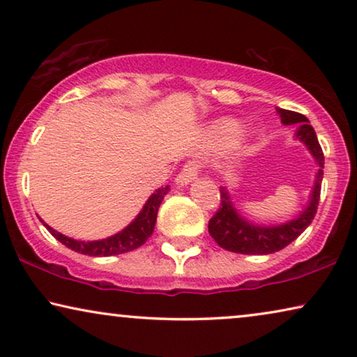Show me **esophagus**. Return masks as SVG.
Returning <instances> with one entry per match:
<instances>
[{
  "instance_id": "esophagus-1",
  "label": "esophagus",
  "mask_w": 357,
  "mask_h": 357,
  "mask_svg": "<svg viewBox=\"0 0 357 357\" xmlns=\"http://www.w3.org/2000/svg\"><path fill=\"white\" fill-rule=\"evenodd\" d=\"M199 172V165L197 160H188L187 164L183 165L182 172L177 175V178H175V182L178 185H187L192 182V180L197 178V175Z\"/></svg>"
}]
</instances>
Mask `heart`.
Instances as JSON below:
<instances>
[{"label":"heart","mask_w":357,"mask_h":357,"mask_svg":"<svg viewBox=\"0 0 357 357\" xmlns=\"http://www.w3.org/2000/svg\"><path fill=\"white\" fill-rule=\"evenodd\" d=\"M237 131H238V125L236 123V121H232V120L222 121V123H219L216 126V130H214V139H218V141L229 139V138H232Z\"/></svg>","instance_id":"1"}]
</instances>
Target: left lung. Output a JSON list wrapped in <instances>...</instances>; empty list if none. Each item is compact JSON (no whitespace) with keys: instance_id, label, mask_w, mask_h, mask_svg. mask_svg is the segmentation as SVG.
Segmentation results:
<instances>
[{"instance_id":"obj_1","label":"left lung","mask_w":357,"mask_h":357,"mask_svg":"<svg viewBox=\"0 0 357 357\" xmlns=\"http://www.w3.org/2000/svg\"><path fill=\"white\" fill-rule=\"evenodd\" d=\"M276 110L284 125H301L296 136L309 146L310 153L314 154V158L320 165L314 192H312L310 204L304 213H301L299 218L292 219L291 222L273 227L253 226L252 222H247L242 216H238L236 208L232 206L227 190L221 188L219 190L221 192V203H219V208L214 213V216L209 219L208 231L214 241L218 242V245L226 248L229 252L243 253V255H268V253L280 252L289 245L291 242H294L309 227L312 219L317 214V208H319L320 202L321 178H324V151H321L315 131L309 125L305 115L286 109Z\"/></svg>"}]
</instances>
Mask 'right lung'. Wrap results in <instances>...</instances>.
<instances>
[{
	"instance_id": "right-lung-1",
	"label": "right lung",
	"mask_w": 357,
	"mask_h": 357,
	"mask_svg": "<svg viewBox=\"0 0 357 357\" xmlns=\"http://www.w3.org/2000/svg\"><path fill=\"white\" fill-rule=\"evenodd\" d=\"M169 192V185L165 187H160L155 190V193L151 195L148 203L144 204L143 211L138 214V218L135 219L133 222L130 224L128 227H125L123 231L115 234L109 238H104V241H96V242H81L75 241V238H70L63 234L53 231L50 226L43 224L50 234L55 238H58L63 245H66L71 250L77 253H82V255L89 257H110V255H119V253H126L135 250L143 245V243L151 237V234L154 231L155 226V218H158V209L162 203V199Z\"/></svg>"
}]
</instances>
